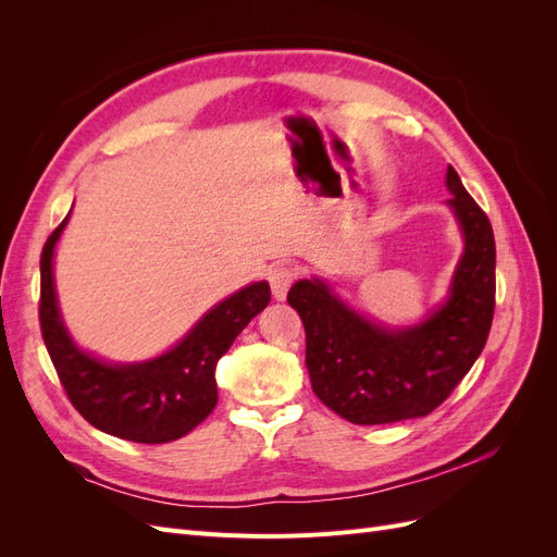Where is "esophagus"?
<instances>
[{
  "instance_id": "obj_1",
  "label": "esophagus",
  "mask_w": 557,
  "mask_h": 557,
  "mask_svg": "<svg viewBox=\"0 0 557 557\" xmlns=\"http://www.w3.org/2000/svg\"><path fill=\"white\" fill-rule=\"evenodd\" d=\"M293 281H295V269L290 264L278 262L269 269V285H272V293L276 299H285Z\"/></svg>"
}]
</instances>
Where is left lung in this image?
I'll return each mask as SVG.
<instances>
[{
	"label": "left lung",
	"instance_id": "obj_1",
	"mask_svg": "<svg viewBox=\"0 0 557 557\" xmlns=\"http://www.w3.org/2000/svg\"><path fill=\"white\" fill-rule=\"evenodd\" d=\"M448 207L465 234L450 295L420 325L387 330L346 307L323 281H297L288 305L307 332L315 397L356 425L432 413L481 356L495 313V234L448 166Z\"/></svg>",
	"mask_w": 557,
	"mask_h": 557
}]
</instances>
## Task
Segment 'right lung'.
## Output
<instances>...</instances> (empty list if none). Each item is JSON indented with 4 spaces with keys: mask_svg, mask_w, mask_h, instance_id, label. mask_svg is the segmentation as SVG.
Returning a JSON list of instances; mask_svg holds the SVG:
<instances>
[{
    "mask_svg": "<svg viewBox=\"0 0 557 557\" xmlns=\"http://www.w3.org/2000/svg\"><path fill=\"white\" fill-rule=\"evenodd\" d=\"M66 218L44 244L39 299L41 336L66 397L90 425L121 440L137 444L181 440L213 411L215 364L250 318L269 305V283H250L221 301L164 356L137 364H107L72 342L58 311L53 248Z\"/></svg>",
    "mask_w": 557,
    "mask_h": 557,
    "instance_id": "add662e5",
    "label": "right lung"
}]
</instances>
